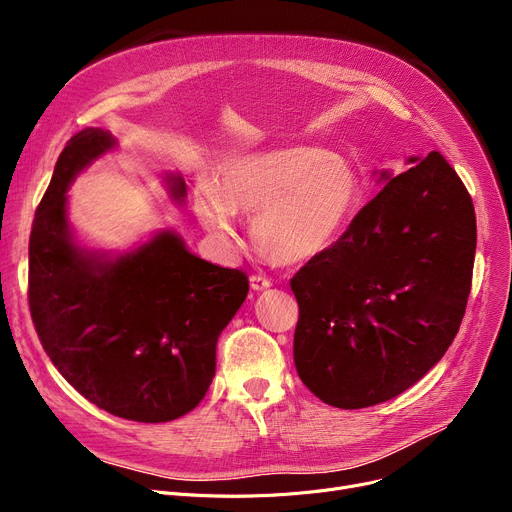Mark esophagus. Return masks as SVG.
<instances>
[{"label":"esophagus","instance_id":"1","mask_svg":"<svg viewBox=\"0 0 512 512\" xmlns=\"http://www.w3.org/2000/svg\"><path fill=\"white\" fill-rule=\"evenodd\" d=\"M249 280H251V288H253V290H257V292L267 290V288L272 286V280L267 278V276H261V274H253Z\"/></svg>","mask_w":512,"mask_h":512}]
</instances>
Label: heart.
<instances>
[{
    "mask_svg": "<svg viewBox=\"0 0 512 512\" xmlns=\"http://www.w3.org/2000/svg\"><path fill=\"white\" fill-rule=\"evenodd\" d=\"M361 201L363 182L344 159L299 145L230 157L213 184L203 180L193 191L195 218L215 240H232V213L249 215L255 247L278 265L328 253Z\"/></svg>",
    "mask_w": 512,
    "mask_h": 512,
    "instance_id": "1",
    "label": "heart"
}]
</instances>
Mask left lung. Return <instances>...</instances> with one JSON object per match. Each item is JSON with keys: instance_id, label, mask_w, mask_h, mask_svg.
I'll use <instances>...</instances> for the list:
<instances>
[{"instance_id": "1", "label": "left lung", "mask_w": 512, "mask_h": 512, "mask_svg": "<svg viewBox=\"0 0 512 512\" xmlns=\"http://www.w3.org/2000/svg\"><path fill=\"white\" fill-rule=\"evenodd\" d=\"M386 182L336 245L290 280L294 365L326 405L365 409L409 390L448 351L465 315L475 209L432 151Z\"/></svg>"}]
</instances>
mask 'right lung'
<instances>
[{"instance_id": "1", "label": "right lung", "mask_w": 512, "mask_h": 512, "mask_svg": "<svg viewBox=\"0 0 512 512\" xmlns=\"http://www.w3.org/2000/svg\"><path fill=\"white\" fill-rule=\"evenodd\" d=\"M114 149L110 130L85 128L58 157L31 230L29 305L47 357L74 390L116 417L166 423L203 400L249 278L197 257L174 230L122 253L80 245L68 188ZM164 182L182 205V176Z\"/></svg>"}]
</instances>
